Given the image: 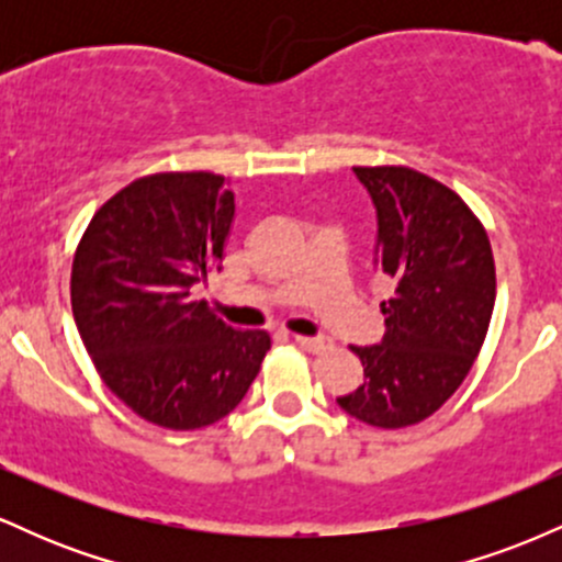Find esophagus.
Segmentation results:
<instances>
[{
  "instance_id": "1",
  "label": "esophagus",
  "mask_w": 562,
  "mask_h": 562,
  "mask_svg": "<svg viewBox=\"0 0 562 562\" xmlns=\"http://www.w3.org/2000/svg\"><path fill=\"white\" fill-rule=\"evenodd\" d=\"M293 340L301 348H306L308 353H325L333 344L327 338H308V335H293Z\"/></svg>"
}]
</instances>
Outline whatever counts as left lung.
I'll return each mask as SVG.
<instances>
[{"mask_svg": "<svg viewBox=\"0 0 562 562\" xmlns=\"http://www.w3.org/2000/svg\"><path fill=\"white\" fill-rule=\"evenodd\" d=\"M375 205V269L393 282L385 335L351 346L364 383L340 409L375 428L430 417L462 385L494 312V256L465 200L404 166H353Z\"/></svg>", "mask_w": 562, "mask_h": 562, "instance_id": "8db88e82", "label": "left lung"}]
</instances>
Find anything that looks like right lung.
<instances>
[{"label": "right lung", "mask_w": 562, "mask_h": 562, "mask_svg": "<svg viewBox=\"0 0 562 562\" xmlns=\"http://www.w3.org/2000/svg\"><path fill=\"white\" fill-rule=\"evenodd\" d=\"M235 192L218 173H153L97 211L70 272L79 335L105 385L147 423L195 430L227 417L259 375L263 330L195 301L222 272Z\"/></svg>", "instance_id": "add662e5"}]
</instances>
